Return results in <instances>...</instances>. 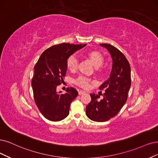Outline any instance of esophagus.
Returning <instances> with one entry per match:
<instances>
[{
    "instance_id": "esophagus-1",
    "label": "esophagus",
    "mask_w": 158,
    "mask_h": 158,
    "mask_svg": "<svg viewBox=\"0 0 158 158\" xmlns=\"http://www.w3.org/2000/svg\"><path fill=\"white\" fill-rule=\"evenodd\" d=\"M85 94H86V92L83 90H79V95H83Z\"/></svg>"
}]
</instances>
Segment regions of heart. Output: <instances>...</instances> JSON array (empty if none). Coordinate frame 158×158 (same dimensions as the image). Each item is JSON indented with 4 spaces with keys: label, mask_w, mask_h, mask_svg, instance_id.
Here are the masks:
<instances>
[{
    "label": "heart",
    "mask_w": 158,
    "mask_h": 158,
    "mask_svg": "<svg viewBox=\"0 0 158 158\" xmlns=\"http://www.w3.org/2000/svg\"><path fill=\"white\" fill-rule=\"evenodd\" d=\"M85 56L88 57L90 60L96 67L100 66L104 61L103 56L100 52L96 50L89 51L86 52ZM66 66L68 69L70 71L74 72L77 69L78 67V60L74 55L69 56L66 61ZM90 79L83 75H80L75 80V84L83 88H88L90 85Z\"/></svg>",
    "instance_id": "heart-1"
}]
</instances>
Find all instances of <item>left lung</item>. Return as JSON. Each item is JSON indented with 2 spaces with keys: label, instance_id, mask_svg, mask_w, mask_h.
Wrapping results in <instances>:
<instances>
[{
  "label": "left lung",
  "instance_id": "1",
  "mask_svg": "<svg viewBox=\"0 0 158 158\" xmlns=\"http://www.w3.org/2000/svg\"><path fill=\"white\" fill-rule=\"evenodd\" d=\"M110 52L113 59V68L109 78L100 86L105 89L103 98L90 94L91 102L86 107L88 117L95 122H106L113 118L127 101L131 86V68L130 63L122 52L115 47L101 44Z\"/></svg>",
  "mask_w": 158,
  "mask_h": 158
}]
</instances>
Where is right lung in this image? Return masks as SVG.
<instances>
[{"label":"right lung","mask_w":158,"mask_h":158,"mask_svg":"<svg viewBox=\"0 0 158 158\" xmlns=\"http://www.w3.org/2000/svg\"><path fill=\"white\" fill-rule=\"evenodd\" d=\"M85 45L68 43L52 45L43 52L35 64L31 83L34 101L40 113L49 120L57 122L65 118L70 104L78 95L73 87L67 88L64 94L58 93L56 87L64 81L68 58Z\"/></svg>","instance_id":"add662e5"}]
</instances>
